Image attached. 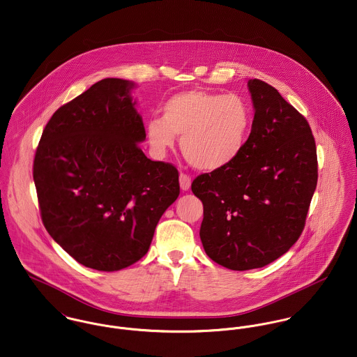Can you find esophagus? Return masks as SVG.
Instances as JSON below:
<instances>
[{"mask_svg": "<svg viewBox=\"0 0 357 357\" xmlns=\"http://www.w3.org/2000/svg\"><path fill=\"white\" fill-rule=\"evenodd\" d=\"M179 185H181V189H182L183 192H188V190L190 189V186H192V178H190L188 174L182 172V174L179 175Z\"/></svg>", "mask_w": 357, "mask_h": 357, "instance_id": "obj_1", "label": "esophagus"}]
</instances>
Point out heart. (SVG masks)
<instances>
[{
	"label": "heart",
	"instance_id": "obj_1",
	"mask_svg": "<svg viewBox=\"0 0 357 357\" xmlns=\"http://www.w3.org/2000/svg\"><path fill=\"white\" fill-rule=\"evenodd\" d=\"M251 110L245 99L190 89L171 96L162 107V118H151L146 137L159 152L181 138V149L190 165L215 171L234 163L246 145Z\"/></svg>",
	"mask_w": 357,
	"mask_h": 357
}]
</instances>
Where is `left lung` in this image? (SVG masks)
<instances>
[{
  "label": "left lung",
  "mask_w": 357,
  "mask_h": 357,
  "mask_svg": "<svg viewBox=\"0 0 357 357\" xmlns=\"http://www.w3.org/2000/svg\"><path fill=\"white\" fill-rule=\"evenodd\" d=\"M247 85L255 112L242 153L192 183L204 205V250L231 271L266 266L296 243L318 181L307 119L268 82Z\"/></svg>",
  "instance_id": "left-lung-1"
}]
</instances>
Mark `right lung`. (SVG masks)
Masks as SVG:
<instances>
[{
    "label": "right lung",
    "mask_w": 357,
    "mask_h": 357,
    "mask_svg": "<svg viewBox=\"0 0 357 357\" xmlns=\"http://www.w3.org/2000/svg\"><path fill=\"white\" fill-rule=\"evenodd\" d=\"M133 82L103 79L47 122L33 159L45 228L86 268L115 272L141 259L179 195L175 165L141 151Z\"/></svg>",
    "instance_id": "1"
}]
</instances>
